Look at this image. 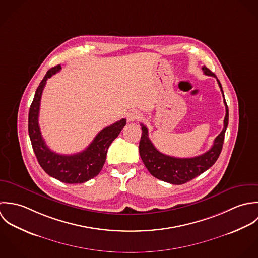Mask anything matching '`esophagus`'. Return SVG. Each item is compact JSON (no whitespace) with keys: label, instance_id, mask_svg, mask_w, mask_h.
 <instances>
[{"label":"esophagus","instance_id":"esophagus-1","mask_svg":"<svg viewBox=\"0 0 258 258\" xmlns=\"http://www.w3.org/2000/svg\"><path fill=\"white\" fill-rule=\"evenodd\" d=\"M142 118V113L138 110H131L128 113H127V120L133 122V121H136V120H139Z\"/></svg>","mask_w":258,"mask_h":258}]
</instances>
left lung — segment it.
Masks as SVG:
<instances>
[{
	"label": "left lung",
	"mask_w": 258,
	"mask_h": 258,
	"mask_svg": "<svg viewBox=\"0 0 258 258\" xmlns=\"http://www.w3.org/2000/svg\"><path fill=\"white\" fill-rule=\"evenodd\" d=\"M203 71L206 76L216 78L215 75L206 67H203ZM216 81L222 93L226 113L221 133L215 138L210 150H208L205 154L189 158H179L161 154L155 149V146L151 142L147 126L141 123L143 132L139 146L140 155L148 170L156 178L171 184H183L205 172L217 160L222 150L224 135L228 125V107L224 99L221 84L217 78Z\"/></svg>",
	"instance_id": "8db88e82"
}]
</instances>
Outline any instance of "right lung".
I'll return each instance as SVG.
<instances>
[{
	"label": "right lung",
	"mask_w": 258,
	"mask_h": 258,
	"mask_svg": "<svg viewBox=\"0 0 258 258\" xmlns=\"http://www.w3.org/2000/svg\"><path fill=\"white\" fill-rule=\"evenodd\" d=\"M60 70V64L50 69L40 83L29 111V136L42 168L53 178L64 183H84L97 176L103 168L107 149L126 123L125 118L102 130L83 152L75 155H58L46 145L39 126L41 98L47 80Z\"/></svg>",
	"instance_id": "add662e5"
}]
</instances>
